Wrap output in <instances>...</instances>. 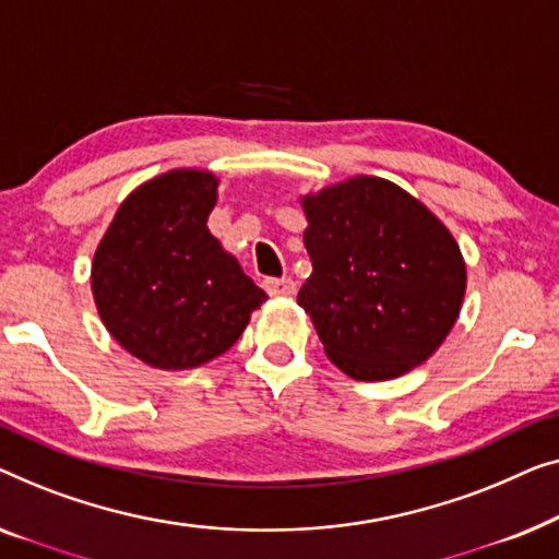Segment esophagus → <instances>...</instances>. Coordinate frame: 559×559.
<instances>
[{"instance_id":"1","label":"esophagus","mask_w":559,"mask_h":559,"mask_svg":"<svg viewBox=\"0 0 559 559\" xmlns=\"http://www.w3.org/2000/svg\"><path fill=\"white\" fill-rule=\"evenodd\" d=\"M265 290H269L271 296L276 298H286V296H294L296 294V281L294 278H265Z\"/></svg>"}]
</instances>
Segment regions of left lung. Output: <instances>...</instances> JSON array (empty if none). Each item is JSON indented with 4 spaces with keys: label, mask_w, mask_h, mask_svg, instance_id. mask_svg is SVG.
Returning <instances> with one entry per match:
<instances>
[{
    "label": "left lung",
    "mask_w": 559,
    "mask_h": 559,
    "mask_svg": "<svg viewBox=\"0 0 559 559\" xmlns=\"http://www.w3.org/2000/svg\"><path fill=\"white\" fill-rule=\"evenodd\" d=\"M311 276L298 290L326 357L352 380L411 372L445 342L466 296V261L420 200L357 175L301 194Z\"/></svg>",
    "instance_id": "8db88e82"
}]
</instances>
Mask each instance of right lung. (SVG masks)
<instances>
[{"label": "right lung", "instance_id": "obj_1", "mask_svg": "<svg viewBox=\"0 0 559 559\" xmlns=\"http://www.w3.org/2000/svg\"><path fill=\"white\" fill-rule=\"evenodd\" d=\"M219 179L171 169L121 202L91 263L98 317L131 357L164 372L225 355L265 290L210 233Z\"/></svg>", "mask_w": 559, "mask_h": 559}]
</instances>
